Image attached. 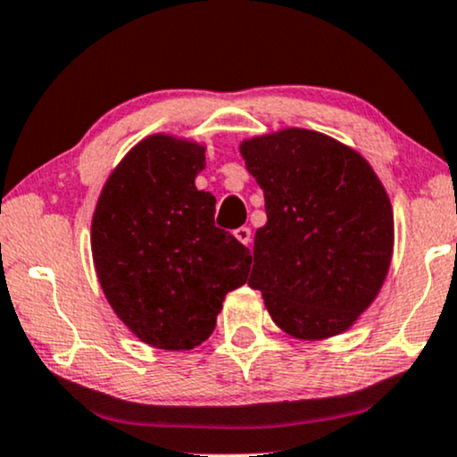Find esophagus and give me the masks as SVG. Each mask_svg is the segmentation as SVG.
<instances>
[{"label":"esophagus","instance_id":"esophagus-1","mask_svg":"<svg viewBox=\"0 0 457 457\" xmlns=\"http://www.w3.org/2000/svg\"><path fill=\"white\" fill-rule=\"evenodd\" d=\"M234 236H236V238H238L243 245H249V243H251V229H249V228H238V229H236V232H234Z\"/></svg>","mask_w":457,"mask_h":457}]
</instances>
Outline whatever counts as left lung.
I'll return each instance as SVG.
<instances>
[{
    "mask_svg": "<svg viewBox=\"0 0 457 457\" xmlns=\"http://www.w3.org/2000/svg\"><path fill=\"white\" fill-rule=\"evenodd\" d=\"M268 221L255 232L249 285L298 340L347 332L375 302L394 255V211L355 148L285 128L240 142Z\"/></svg>",
    "mask_w": 457,
    "mask_h": 457,
    "instance_id": "obj_1",
    "label": "left lung"
}]
</instances>
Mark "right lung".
Masks as SVG:
<instances>
[{
	"instance_id": "obj_1",
	"label": "right lung",
	"mask_w": 457,
	"mask_h": 457,
	"mask_svg": "<svg viewBox=\"0 0 457 457\" xmlns=\"http://www.w3.org/2000/svg\"><path fill=\"white\" fill-rule=\"evenodd\" d=\"M206 146L170 134L140 140L102 187L91 253L110 309L136 338L189 351L211 337L251 251L214 228V195L195 187Z\"/></svg>"
}]
</instances>
